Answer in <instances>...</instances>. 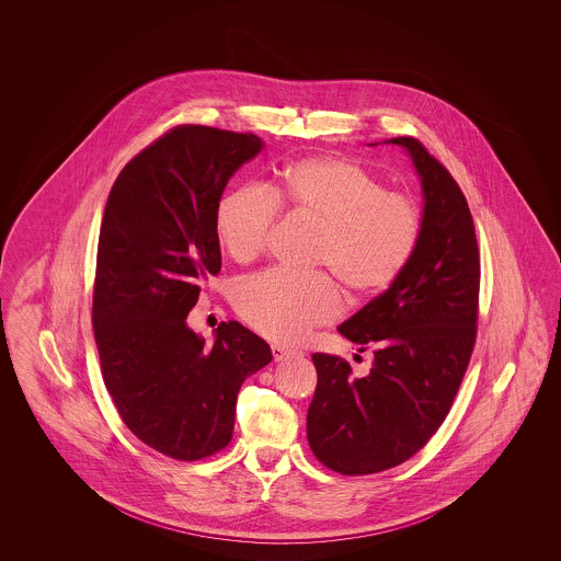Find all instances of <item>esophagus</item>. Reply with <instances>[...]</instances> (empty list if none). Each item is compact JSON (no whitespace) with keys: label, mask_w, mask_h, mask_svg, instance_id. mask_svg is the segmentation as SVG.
<instances>
[{"label":"esophagus","mask_w":561,"mask_h":561,"mask_svg":"<svg viewBox=\"0 0 561 561\" xmlns=\"http://www.w3.org/2000/svg\"><path fill=\"white\" fill-rule=\"evenodd\" d=\"M271 353H273L275 362H284V359H288L293 355H298L296 348L284 347V345H271Z\"/></svg>","instance_id":"esophagus-1"}]
</instances>
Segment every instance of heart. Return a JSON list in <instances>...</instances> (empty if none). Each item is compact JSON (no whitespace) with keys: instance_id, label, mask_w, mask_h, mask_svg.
I'll return each instance as SVG.
<instances>
[{"instance_id":"1","label":"heart","mask_w":561,"mask_h":561,"mask_svg":"<svg viewBox=\"0 0 561 561\" xmlns=\"http://www.w3.org/2000/svg\"><path fill=\"white\" fill-rule=\"evenodd\" d=\"M279 210L318 229L309 275L279 271L243 282L236 309L252 330L294 343L313 328L336 320L343 309L340 284L353 300L387 293L412 263L421 236L419 202L355 161L316 156L286 163L265 187L227 191L214 210L222 248L238 263H252L273 236Z\"/></svg>"}]
</instances>
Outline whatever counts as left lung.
<instances>
[{
	"instance_id": "8db88e82",
	"label": "left lung",
	"mask_w": 561,
	"mask_h": 561,
	"mask_svg": "<svg viewBox=\"0 0 561 561\" xmlns=\"http://www.w3.org/2000/svg\"><path fill=\"white\" fill-rule=\"evenodd\" d=\"M410 151L423 181V236L400 279L339 332L373 351L366 378L348 362L313 353L316 396L307 437L321 465L370 476L412 458L446 421L471 362L480 316V248L469 204L446 165L414 136L391 138Z\"/></svg>"
}]
</instances>
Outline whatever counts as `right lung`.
I'll list each match as a JSON object with an SVG mask.
<instances>
[{"label": "right lung", "mask_w": 561, "mask_h": 561, "mask_svg": "<svg viewBox=\"0 0 561 561\" xmlns=\"http://www.w3.org/2000/svg\"><path fill=\"white\" fill-rule=\"evenodd\" d=\"M261 147L254 134L183 124L136 153L108 193L92 294L101 373L124 425L176 460L231 442L241 382L271 362L238 321H220L210 347L187 328L220 271L216 204Z\"/></svg>", "instance_id": "obj_1"}]
</instances>
